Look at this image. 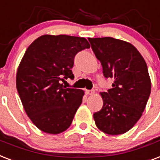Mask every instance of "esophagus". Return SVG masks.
Instances as JSON below:
<instances>
[{
  "label": "esophagus",
  "instance_id": "1",
  "mask_svg": "<svg viewBox=\"0 0 160 160\" xmlns=\"http://www.w3.org/2000/svg\"><path fill=\"white\" fill-rule=\"evenodd\" d=\"M94 92H94L93 90H86V91H85V93H86L87 95H92V94H94Z\"/></svg>",
  "mask_w": 160,
  "mask_h": 160
}]
</instances>
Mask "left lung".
I'll return each mask as SVG.
<instances>
[{
	"label": "left lung",
	"instance_id": "obj_1",
	"mask_svg": "<svg viewBox=\"0 0 160 160\" xmlns=\"http://www.w3.org/2000/svg\"><path fill=\"white\" fill-rule=\"evenodd\" d=\"M105 78L112 88L100 92L102 109L93 118L98 129L109 135L131 129L143 114L150 95L151 81L145 61L131 43L113 38H88Z\"/></svg>",
	"mask_w": 160,
	"mask_h": 160
}]
</instances>
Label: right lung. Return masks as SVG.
<instances>
[{"label": "right lung", "instance_id": "right-lung-1", "mask_svg": "<svg viewBox=\"0 0 160 160\" xmlns=\"http://www.w3.org/2000/svg\"><path fill=\"white\" fill-rule=\"evenodd\" d=\"M89 48L84 38L68 35H42L27 48L16 84L25 112L41 131L58 134L70 127L84 91L62 82L73 78L74 57Z\"/></svg>", "mask_w": 160, "mask_h": 160}]
</instances>
